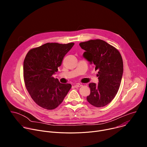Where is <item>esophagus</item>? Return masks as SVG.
<instances>
[{
    "mask_svg": "<svg viewBox=\"0 0 147 147\" xmlns=\"http://www.w3.org/2000/svg\"><path fill=\"white\" fill-rule=\"evenodd\" d=\"M81 86H82V85H81L80 84H76L74 85L75 88H79V87H81Z\"/></svg>",
    "mask_w": 147,
    "mask_h": 147,
    "instance_id": "esophagus-1",
    "label": "esophagus"
}]
</instances>
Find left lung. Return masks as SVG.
I'll return each instance as SVG.
<instances>
[{
	"label": "left lung",
	"instance_id": "obj_1",
	"mask_svg": "<svg viewBox=\"0 0 147 147\" xmlns=\"http://www.w3.org/2000/svg\"><path fill=\"white\" fill-rule=\"evenodd\" d=\"M86 51L83 56L95 66L98 84L91 82V92L87 99L92 105L100 108L107 105L119 89L123 73V63L119 51L101 39H91L80 43Z\"/></svg>",
	"mask_w": 147,
	"mask_h": 147
}]
</instances>
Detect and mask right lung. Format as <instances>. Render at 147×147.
Instances as JSON below:
<instances>
[{
	"instance_id": "obj_1",
	"label": "right lung",
	"mask_w": 147,
	"mask_h": 147,
	"mask_svg": "<svg viewBox=\"0 0 147 147\" xmlns=\"http://www.w3.org/2000/svg\"><path fill=\"white\" fill-rule=\"evenodd\" d=\"M74 45L47 43L27 53L23 65L25 86L33 100L41 108H56L71 88L70 84H61L52 76Z\"/></svg>"
}]
</instances>
